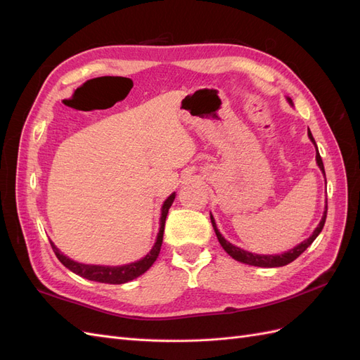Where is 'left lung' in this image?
Listing matches in <instances>:
<instances>
[{"instance_id": "obj_1", "label": "left lung", "mask_w": 360, "mask_h": 360, "mask_svg": "<svg viewBox=\"0 0 360 360\" xmlns=\"http://www.w3.org/2000/svg\"><path fill=\"white\" fill-rule=\"evenodd\" d=\"M287 101H288L290 103H292L290 97H288ZM308 136H309V139L312 141V144H314L315 147H317V144H315V139H314V136H312L309 129H308ZM315 159H317L319 168H320V169L323 171V174H324V165H323V160H321V156H320V153H319V150H317V155H315ZM324 176H326V174H324ZM326 214H328V205H326V209H324V213H323V217H321V221H320L319 226L315 228L314 233L309 236V238H307V240H303V242L299 243L297 246H294L292 249L287 250V252L279 254V255H258V254L248 252V250H243V249H240V248H237V246L231 245L230 242L225 240V238L222 237V234L219 233V230H217V226H216V222H214V219H213L212 213H210V219H212V225H213V228H214V233H216L217 240H219L221 246L225 249V252H226L228 255L233 257V258L237 259V261H240V263H245V264H249V266H257V267H281V266L290 264L291 261L296 259L302 252H304V250H307L308 246L312 245V242L315 240V238H317V236H319V234L321 233V230H323L324 222H326Z\"/></svg>"}]
</instances>
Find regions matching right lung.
Returning a JSON list of instances; mask_svg holds the SVG:
<instances>
[{
	"label": "right lung",
	"mask_w": 360,
	"mask_h": 360,
	"mask_svg": "<svg viewBox=\"0 0 360 360\" xmlns=\"http://www.w3.org/2000/svg\"><path fill=\"white\" fill-rule=\"evenodd\" d=\"M174 198H176V192L171 193L169 197L165 200L162 205L160 210V226H159V233L156 237V243L151 248L150 252L141 258L139 261H135V263L124 264V266H93V264H82V263H76V261L70 259L64 254L60 252V249L51 242V246L56 252L57 258L61 261L63 266H66L69 270H72L73 274L79 275L89 281H96V282H103V284H124V282L132 281L153 266L156 258L159 257L160 252V246L163 240V230H165V221H167V214L171 204L174 202Z\"/></svg>",
	"instance_id": "right-lung-1"
}]
</instances>
